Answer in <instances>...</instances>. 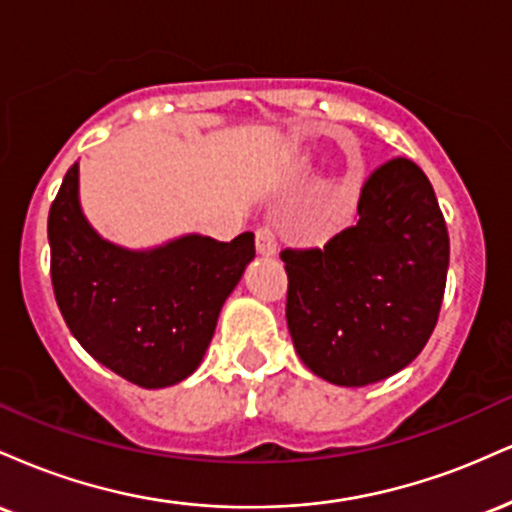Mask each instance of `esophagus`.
Instances as JSON below:
<instances>
[{
	"instance_id": "1",
	"label": "esophagus",
	"mask_w": 512,
	"mask_h": 512,
	"mask_svg": "<svg viewBox=\"0 0 512 512\" xmlns=\"http://www.w3.org/2000/svg\"><path fill=\"white\" fill-rule=\"evenodd\" d=\"M255 240H257V252H260V255H276L279 243H276V231L272 226L257 228Z\"/></svg>"
}]
</instances>
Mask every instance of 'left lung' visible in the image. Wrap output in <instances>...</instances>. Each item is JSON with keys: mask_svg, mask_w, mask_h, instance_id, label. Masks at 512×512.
<instances>
[{"mask_svg": "<svg viewBox=\"0 0 512 512\" xmlns=\"http://www.w3.org/2000/svg\"><path fill=\"white\" fill-rule=\"evenodd\" d=\"M286 325L327 383L363 387L421 354L443 305L450 238L436 192L409 158L368 175L356 221L322 248H286Z\"/></svg>", "mask_w": 512, "mask_h": 512, "instance_id": "obj_1", "label": "left lung"}]
</instances>
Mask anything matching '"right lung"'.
Here are the masks:
<instances>
[{"label": "right lung", "mask_w": 512, "mask_h": 512, "mask_svg": "<svg viewBox=\"0 0 512 512\" xmlns=\"http://www.w3.org/2000/svg\"><path fill=\"white\" fill-rule=\"evenodd\" d=\"M55 301L76 342L129 383L156 390L202 363L228 293L255 257V236H185L149 252L108 243L79 207V166L48 216Z\"/></svg>", "instance_id": "1"}]
</instances>
